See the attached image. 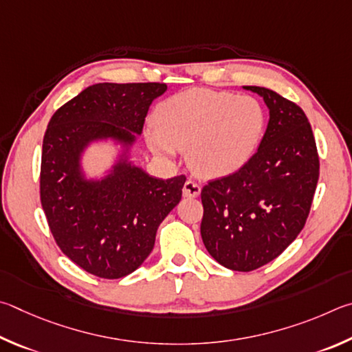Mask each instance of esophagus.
I'll return each instance as SVG.
<instances>
[{"label": "esophagus", "instance_id": "1", "mask_svg": "<svg viewBox=\"0 0 352 352\" xmlns=\"http://www.w3.org/2000/svg\"><path fill=\"white\" fill-rule=\"evenodd\" d=\"M182 192H184V196H186V198H198L199 193H201V186L195 181H187L186 184H184Z\"/></svg>", "mask_w": 352, "mask_h": 352}]
</instances>
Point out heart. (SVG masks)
Masks as SVG:
<instances>
[{"mask_svg":"<svg viewBox=\"0 0 352 352\" xmlns=\"http://www.w3.org/2000/svg\"><path fill=\"white\" fill-rule=\"evenodd\" d=\"M148 131L153 151L173 157L190 150V164L202 176L233 175L254 157L263 139L266 116L250 96L227 91L188 89L166 98Z\"/></svg>","mask_w":352,"mask_h":352,"instance_id":"1","label":"heart"}]
</instances>
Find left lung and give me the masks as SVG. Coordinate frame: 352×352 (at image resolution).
<instances>
[{
  "label": "left lung",
  "instance_id": "left-lung-1",
  "mask_svg": "<svg viewBox=\"0 0 352 352\" xmlns=\"http://www.w3.org/2000/svg\"><path fill=\"white\" fill-rule=\"evenodd\" d=\"M269 123L258 151L241 170L201 190L206 249L224 267L250 272L283 254L303 229L320 162L311 123L298 104L261 86Z\"/></svg>",
  "mask_w": 352,
  "mask_h": 352
}]
</instances>
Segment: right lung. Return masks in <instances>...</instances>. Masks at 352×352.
<instances>
[{
  "mask_svg": "<svg viewBox=\"0 0 352 352\" xmlns=\"http://www.w3.org/2000/svg\"><path fill=\"white\" fill-rule=\"evenodd\" d=\"M165 83H96L55 111L43 139L40 199L61 252L88 274L116 280L154 248L159 224L179 204L186 176L159 179L129 162ZM113 138L124 150L102 180H86L81 154Z\"/></svg>",
  "mask_w": 352,
  "mask_h": 352,
  "instance_id": "right-lung-1",
  "label": "right lung"
}]
</instances>
